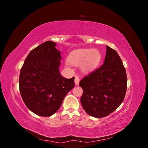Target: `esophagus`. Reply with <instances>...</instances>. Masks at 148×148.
Returning a JSON list of instances; mask_svg holds the SVG:
<instances>
[{
    "label": "esophagus",
    "instance_id": "1",
    "mask_svg": "<svg viewBox=\"0 0 148 148\" xmlns=\"http://www.w3.org/2000/svg\"><path fill=\"white\" fill-rule=\"evenodd\" d=\"M79 83V78L77 77V76H75V83L76 85H78Z\"/></svg>",
    "mask_w": 148,
    "mask_h": 148
}]
</instances>
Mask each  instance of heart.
Segmentation results:
<instances>
[{
  "label": "heart",
  "instance_id": "obj_1",
  "mask_svg": "<svg viewBox=\"0 0 148 148\" xmlns=\"http://www.w3.org/2000/svg\"><path fill=\"white\" fill-rule=\"evenodd\" d=\"M101 60L100 52L96 49H82L75 51L69 56L67 60L73 65L82 64V69L86 71L95 69Z\"/></svg>",
  "mask_w": 148,
  "mask_h": 148
}]
</instances>
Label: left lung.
<instances>
[{
	"label": "left lung",
	"instance_id": "8db88e82",
	"mask_svg": "<svg viewBox=\"0 0 148 148\" xmlns=\"http://www.w3.org/2000/svg\"><path fill=\"white\" fill-rule=\"evenodd\" d=\"M104 64L79 82L81 103L86 112L96 118L106 117L123 102L127 88L126 70L118 53L106 46Z\"/></svg>",
	"mask_w": 148,
	"mask_h": 148
}]
</instances>
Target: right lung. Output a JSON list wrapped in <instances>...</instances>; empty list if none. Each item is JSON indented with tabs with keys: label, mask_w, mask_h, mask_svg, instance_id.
<instances>
[{
	"label": "right lung",
	"mask_w": 148,
	"mask_h": 148,
	"mask_svg": "<svg viewBox=\"0 0 148 148\" xmlns=\"http://www.w3.org/2000/svg\"><path fill=\"white\" fill-rule=\"evenodd\" d=\"M56 45L47 41L33 49L20 70L22 99L31 112L42 117L54 114L75 86V77L66 79L60 73L61 56Z\"/></svg>",
	"instance_id": "1"
}]
</instances>
